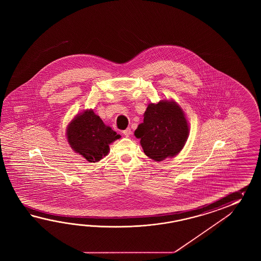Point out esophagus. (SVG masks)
<instances>
[{
	"instance_id": "obj_1",
	"label": "esophagus",
	"mask_w": 261,
	"mask_h": 261,
	"mask_svg": "<svg viewBox=\"0 0 261 261\" xmlns=\"http://www.w3.org/2000/svg\"><path fill=\"white\" fill-rule=\"evenodd\" d=\"M123 134H124L126 137H129V136H130V134H132V130H130V128H126L125 130H123Z\"/></svg>"
}]
</instances>
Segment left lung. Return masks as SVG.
<instances>
[{
    "instance_id": "left-lung-1",
    "label": "left lung",
    "mask_w": 261,
    "mask_h": 261,
    "mask_svg": "<svg viewBox=\"0 0 261 261\" xmlns=\"http://www.w3.org/2000/svg\"><path fill=\"white\" fill-rule=\"evenodd\" d=\"M189 125L183 110L174 101L161 100L150 103L144 114V122L134 132L141 139L144 154L155 161L177 155L189 136Z\"/></svg>"
}]
</instances>
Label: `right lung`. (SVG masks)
<instances>
[{
	"mask_svg": "<svg viewBox=\"0 0 261 261\" xmlns=\"http://www.w3.org/2000/svg\"><path fill=\"white\" fill-rule=\"evenodd\" d=\"M120 135L106 126L92 110L75 117L67 128V139L72 149L89 162L99 161L108 154L109 144Z\"/></svg>",
	"mask_w": 261,
	"mask_h": 261,
	"instance_id": "right-lung-1",
	"label": "right lung"
}]
</instances>
